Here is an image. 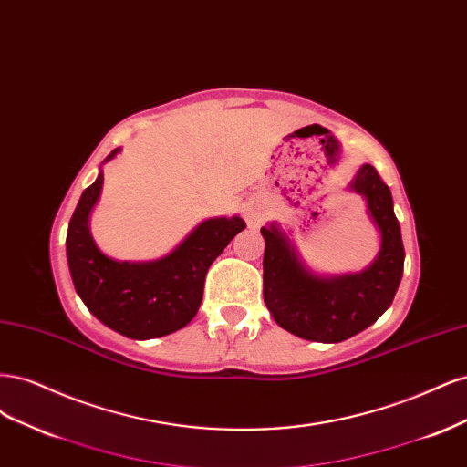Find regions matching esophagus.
<instances>
[{
    "label": "esophagus",
    "mask_w": 467,
    "mask_h": 467,
    "mask_svg": "<svg viewBox=\"0 0 467 467\" xmlns=\"http://www.w3.org/2000/svg\"><path fill=\"white\" fill-rule=\"evenodd\" d=\"M265 220V214L261 210H255V208H249L247 210V222L249 225H261Z\"/></svg>",
    "instance_id": "1"
}]
</instances>
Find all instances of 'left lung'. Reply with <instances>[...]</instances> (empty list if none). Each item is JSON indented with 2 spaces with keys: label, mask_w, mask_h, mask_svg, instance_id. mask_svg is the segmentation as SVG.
Instances as JSON below:
<instances>
[{
  "label": "left lung",
  "mask_w": 467,
  "mask_h": 467,
  "mask_svg": "<svg viewBox=\"0 0 467 467\" xmlns=\"http://www.w3.org/2000/svg\"><path fill=\"white\" fill-rule=\"evenodd\" d=\"M350 189L368 202L381 234L378 259L360 275L316 276L300 263L278 225L261 228L265 304L282 329L307 341L338 343L370 327L391 306L403 276L405 249L389 187L374 165H362Z\"/></svg>",
  "instance_id": "left-lung-1"
}]
</instances>
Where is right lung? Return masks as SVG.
Segmentation results:
<instances>
[{
    "label": "right lung",
    "mask_w": 467,
    "mask_h": 467,
    "mask_svg": "<svg viewBox=\"0 0 467 467\" xmlns=\"http://www.w3.org/2000/svg\"><path fill=\"white\" fill-rule=\"evenodd\" d=\"M117 153L112 150L105 161ZM101 187L103 173H99L83 191L66 237L79 298L99 321L130 338H155L185 327L201 307L210 265L245 222L239 216L206 220L171 255L151 263H120L103 255L89 234V214Z\"/></svg>",
    "instance_id": "obj_1"
}]
</instances>
